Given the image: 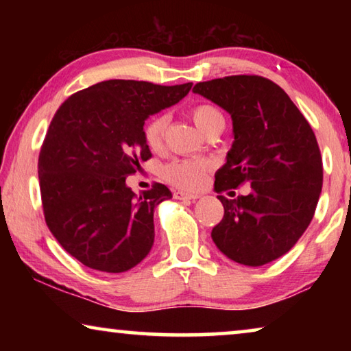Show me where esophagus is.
I'll list each match as a JSON object with an SVG mask.
<instances>
[{"instance_id":"obj_1","label":"esophagus","mask_w":351,"mask_h":351,"mask_svg":"<svg viewBox=\"0 0 351 351\" xmlns=\"http://www.w3.org/2000/svg\"><path fill=\"white\" fill-rule=\"evenodd\" d=\"M175 195V198L176 199H189V201H195V199H198L199 198V195L198 193H189V192H180V190H178V192H175L173 193Z\"/></svg>"}]
</instances>
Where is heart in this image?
I'll list each match as a JSON object with an SVG mask.
<instances>
[{
	"instance_id": "b5f03b06",
	"label": "heart",
	"mask_w": 351,
	"mask_h": 351,
	"mask_svg": "<svg viewBox=\"0 0 351 351\" xmlns=\"http://www.w3.org/2000/svg\"><path fill=\"white\" fill-rule=\"evenodd\" d=\"M195 125H197L204 134L210 133L213 128L223 125L224 117L217 106L209 104H201L190 110ZM165 128H167V116H154L145 123L144 138L147 145L158 150L162 147ZM209 164L206 161H193V159H178L170 162L164 169V178L173 186L180 189H197L203 184L206 178V171Z\"/></svg>"
}]
</instances>
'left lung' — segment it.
<instances>
[{
	"instance_id": "1",
	"label": "left lung",
	"mask_w": 351,
	"mask_h": 351,
	"mask_svg": "<svg viewBox=\"0 0 351 351\" xmlns=\"http://www.w3.org/2000/svg\"><path fill=\"white\" fill-rule=\"evenodd\" d=\"M193 93L232 119L234 142L215 173V192L251 186L237 199L219 195L224 217L212 240L240 265L274 261L295 245L316 210L324 181L316 136L288 94L265 77L199 82Z\"/></svg>"
}]
</instances>
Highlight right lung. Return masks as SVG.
I'll return each mask as SVG.
<instances>
[{
	"label": "right lung",
	"instance_id": "right-lung-1",
	"mask_svg": "<svg viewBox=\"0 0 351 351\" xmlns=\"http://www.w3.org/2000/svg\"><path fill=\"white\" fill-rule=\"evenodd\" d=\"M190 88L105 80L73 94L52 117L38 158L45 219L64 251L88 268L125 272L152 251L154 207L171 192L156 184L138 197L125 180L152 156L147 119Z\"/></svg>",
	"mask_w": 351,
	"mask_h": 351
}]
</instances>
